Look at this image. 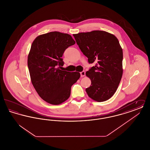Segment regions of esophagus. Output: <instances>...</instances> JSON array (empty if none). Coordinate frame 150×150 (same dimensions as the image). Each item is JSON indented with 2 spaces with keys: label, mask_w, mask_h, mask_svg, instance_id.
Masks as SVG:
<instances>
[{
  "label": "esophagus",
  "mask_w": 150,
  "mask_h": 150,
  "mask_svg": "<svg viewBox=\"0 0 150 150\" xmlns=\"http://www.w3.org/2000/svg\"><path fill=\"white\" fill-rule=\"evenodd\" d=\"M80 75H81V77H84L86 75V71H83L81 72H80Z\"/></svg>",
  "instance_id": "1"
}]
</instances>
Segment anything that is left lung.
Returning <instances> with one entry per match:
<instances>
[{
    "mask_svg": "<svg viewBox=\"0 0 150 150\" xmlns=\"http://www.w3.org/2000/svg\"><path fill=\"white\" fill-rule=\"evenodd\" d=\"M73 36L88 62L96 64L86 72L91 80L86 92L96 101L107 100L116 91L122 75L123 54L118 39L113 34L100 30Z\"/></svg>",
    "mask_w": 150,
    "mask_h": 150,
    "instance_id": "left-lung-1",
    "label": "left lung"
}]
</instances>
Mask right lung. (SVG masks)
Instances as JSON below:
<instances>
[{
    "instance_id": "add662e5",
    "label": "right lung",
    "mask_w": 150,
    "mask_h": 150,
    "mask_svg": "<svg viewBox=\"0 0 150 150\" xmlns=\"http://www.w3.org/2000/svg\"><path fill=\"white\" fill-rule=\"evenodd\" d=\"M75 44L70 35L58 31L38 36L32 43L28 58L31 83L39 96L52 105L67 100L71 86L80 77L78 72L57 68L64 64V50Z\"/></svg>"
}]
</instances>
